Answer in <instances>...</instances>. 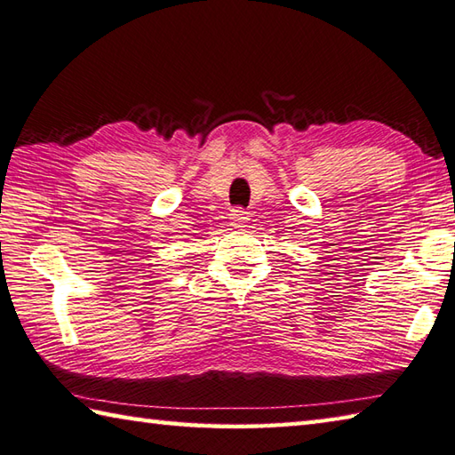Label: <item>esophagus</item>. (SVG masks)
I'll use <instances>...</instances> for the list:
<instances>
[{"instance_id":"esophagus-1","label":"esophagus","mask_w":455,"mask_h":455,"mask_svg":"<svg viewBox=\"0 0 455 455\" xmlns=\"http://www.w3.org/2000/svg\"><path fill=\"white\" fill-rule=\"evenodd\" d=\"M246 220H248V212L244 209L236 207L230 211V225L233 227H244Z\"/></svg>"}]
</instances>
